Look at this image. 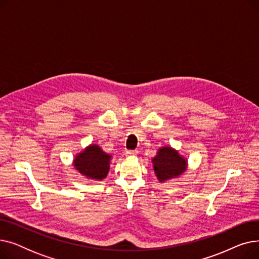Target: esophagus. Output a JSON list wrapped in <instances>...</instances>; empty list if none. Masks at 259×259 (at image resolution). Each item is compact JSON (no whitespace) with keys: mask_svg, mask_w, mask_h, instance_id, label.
Returning <instances> with one entry per match:
<instances>
[{"mask_svg":"<svg viewBox=\"0 0 259 259\" xmlns=\"http://www.w3.org/2000/svg\"><path fill=\"white\" fill-rule=\"evenodd\" d=\"M139 153V151L138 150H128V151H126V156H134V155H137Z\"/></svg>","mask_w":259,"mask_h":259,"instance_id":"esophagus-1","label":"esophagus"}]
</instances>
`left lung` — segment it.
<instances>
[{"label": "left lung", "mask_w": 259, "mask_h": 259, "mask_svg": "<svg viewBox=\"0 0 259 259\" xmlns=\"http://www.w3.org/2000/svg\"><path fill=\"white\" fill-rule=\"evenodd\" d=\"M152 161L154 172L160 183L178 178L187 168V160L171 147L160 148Z\"/></svg>", "instance_id": "obj_1"}]
</instances>
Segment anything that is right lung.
Returning <instances> with one entry per match:
<instances>
[{
    "label": "right lung",
    "instance_id": "add662e5",
    "mask_svg": "<svg viewBox=\"0 0 259 259\" xmlns=\"http://www.w3.org/2000/svg\"><path fill=\"white\" fill-rule=\"evenodd\" d=\"M111 156L105 153L98 145L87 147L74 158V167L87 179L101 181L107 176Z\"/></svg>",
    "mask_w": 259,
    "mask_h": 259
}]
</instances>
